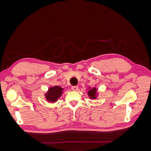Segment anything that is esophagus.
Returning <instances> with one entry per match:
<instances>
[{
  "label": "esophagus",
  "mask_w": 151,
  "mask_h": 151,
  "mask_svg": "<svg viewBox=\"0 0 151 151\" xmlns=\"http://www.w3.org/2000/svg\"><path fill=\"white\" fill-rule=\"evenodd\" d=\"M71 89H72V91H77V90L79 89V87L77 86H72Z\"/></svg>",
  "instance_id": "obj_1"
}]
</instances>
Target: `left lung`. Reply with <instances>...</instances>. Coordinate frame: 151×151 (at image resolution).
Masks as SVG:
<instances>
[{
	"instance_id": "obj_1",
	"label": "left lung",
	"mask_w": 151,
	"mask_h": 151,
	"mask_svg": "<svg viewBox=\"0 0 151 151\" xmlns=\"http://www.w3.org/2000/svg\"><path fill=\"white\" fill-rule=\"evenodd\" d=\"M88 95L91 99H96L98 98V89L96 88H88Z\"/></svg>"
}]
</instances>
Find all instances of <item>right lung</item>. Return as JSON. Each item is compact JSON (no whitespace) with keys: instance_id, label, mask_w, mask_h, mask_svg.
Instances as JSON below:
<instances>
[{"instance_id":"right-lung-1","label":"right lung","mask_w":151,"mask_h":151,"mask_svg":"<svg viewBox=\"0 0 151 151\" xmlns=\"http://www.w3.org/2000/svg\"><path fill=\"white\" fill-rule=\"evenodd\" d=\"M63 90L64 89L58 86L51 87L44 94L45 98L48 103H55L61 97Z\"/></svg>"}]
</instances>
